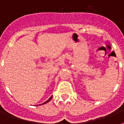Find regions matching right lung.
I'll return each mask as SVG.
<instances>
[{
    "mask_svg": "<svg viewBox=\"0 0 124 124\" xmlns=\"http://www.w3.org/2000/svg\"><path fill=\"white\" fill-rule=\"evenodd\" d=\"M51 98H52V97H51V98H49V100H47V101H45V103H43V104H45V103H47V102H49V101L50 100H51Z\"/></svg>",
    "mask_w": 124,
    "mask_h": 124,
    "instance_id": "obj_1",
    "label": "right lung"
}]
</instances>
